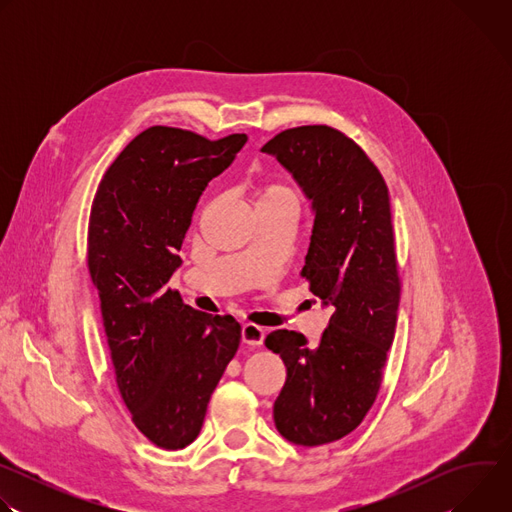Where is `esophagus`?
I'll use <instances>...</instances> for the list:
<instances>
[{
    "label": "esophagus",
    "mask_w": 512,
    "mask_h": 512,
    "mask_svg": "<svg viewBox=\"0 0 512 512\" xmlns=\"http://www.w3.org/2000/svg\"><path fill=\"white\" fill-rule=\"evenodd\" d=\"M243 342L247 344V346H261L263 344V340H265V330L261 328V326H257V324H245L243 326Z\"/></svg>",
    "instance_id": "34e87169"
}]
</instances>
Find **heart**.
<instances>
[{"label": "heart", "instance_id": "obj_1", "mask_svg": "<svg viewBox=\"0 0 512 512\" xmlns=\"http://www.w3.org/2000/svg\"><path fill=\"white\" fill-rule=\"evenodd\" d=\"M275 196H296L291 192V188L283 186V184H265L259 188L257 192V200H265V198H275Z\"/></svg>", "mask_w": 512, "mask_h": 512}]
</instances>
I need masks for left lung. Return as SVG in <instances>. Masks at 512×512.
Here are the masks:
<instances>
[{
    "mask_svg": "<svg viewBox=\"0 0 512 512\" xmlns=\"http://www.w3.org/2000/svg\"><path fill=\"white\" fill-rule=\"evenodd\" d=\"M261 150L312 198L302 277L334 310L318 346L294 330L265 338L287 371L273 405L275 427L285 440L312 448L354 431L381 391L401 298L389 190L367 152L330 125L285 129Z\"/></svg>",
    "mask_w": 512,
    "mask_h": 512,
    "instance_id": "8db88e82",
    "label": "left lung"
}]
</instances>
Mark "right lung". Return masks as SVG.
<instances>
[{"mask_svg": "<svg viewBox=\"0 0 512 512\" xmlns=\"http://www.w3.org/2000/svg\"><path fill=\"white\" fill-rule=\"evenodd\" d=\"M245 141V133L208 139L154 125L127 143L93 198L87 263L115 381L135 427L164 450L196 440L210 395L239 350L233 316L186 306L168 281L206 184Z\"/></svg>", "mask_w": 512, "mask_h": 512, "instance_id": "add662e5", "label": "right lung"}]
</instances>
